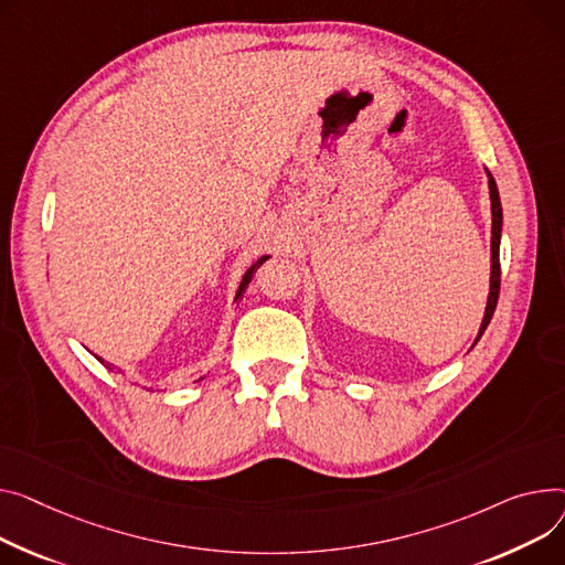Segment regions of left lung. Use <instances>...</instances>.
Returning a JSON list of instances; mask_svg holds the SVG:
<instances>
[{"label": "left lung", "instance_id": "8db88e82", "mask_svg": "<svg viewBox=\"0 0 565 565\" xmlns=\"http://www.w3.org/2000/svg\"><path fill=\"white\" fill-rule=\"evenodd\" d=\"M488 188H491V213H493V238H491V292H488V305H486V313L479 327V335L477 341L481 338V333L486 331L488 322H491L495 307H498V297H500V234H502V204H500V193H498V185L495 179L488 174ZM475 341V343H477Z\"/></svg>", "mask_w": 565, "mask_h": 565}]
</instances>
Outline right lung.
Returning a JSON list of instances; mask_svg holds the SVG:
<instances>
[{"label": "right lung", "mask_w": 565, "mask_h": 565, "mask_svg": "<svg viewBox=\"0 0 565 565\" xmlns=\"http://www.w3.org/2000/svg\"><path fill=\"white\" fill-rule=\"evenodd\" d=\"M266 260H268V256H260V258H258V260L254 263V266H252V268H249V270L245 273V277H243V281H241V288H238V292H236V299H241V295L245 292V288H247V284L252 281L254 273H256V270H258V268H260V266H263V263H266ZM99 361H102V359H99ZM106 367H108V370H113V367H110L108 363H106Z\"/></svg>", "instance_id": "add662e5"}]
</instances>
